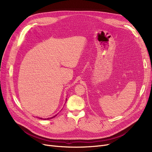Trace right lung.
I'll use <instances>...</instances> for the list:
<instances>
[{"mask_svg":"<svg viewBox=\"0 0 152 152\" xmlns=\"http://www.w3.org/2000/svg\"><path fill=\"white\" fill-rule=\"evenodd\" d=\"M56 116H57V115H55V116H52V117H51V118H47V119H45V118H42L43 119H52V118H53L54 117H55ZM40 119H42L41 118H40Z\"/></svg>","mask_w":152,"mask_h":152,"instance_id":"add662e5","label":"right lung"}]
</instances>
